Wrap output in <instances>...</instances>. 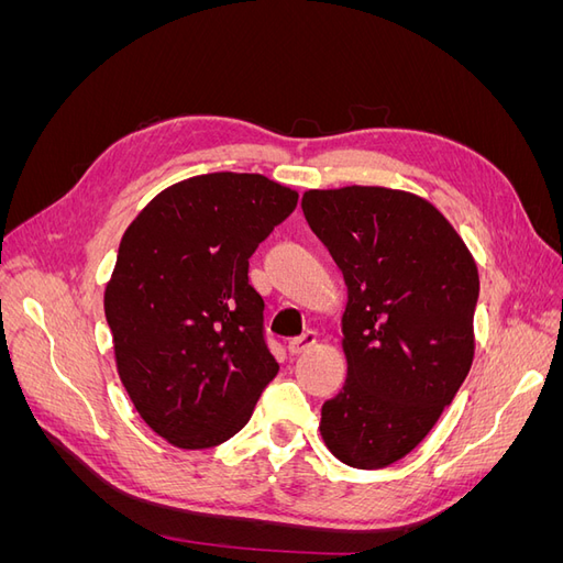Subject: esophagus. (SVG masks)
Wrapping results in <instances>:
<instances>
[{"mask_svg":"<svg viewBox=\"0 0 563 563\" xmlns=\"http://www.w3.org/2000/svg\"><path fill=\"white\" fill-rule=\"evenodd\" d=\"M314 345H317V331H305L302 335L288 340V352H291V354H302V352H308Z\"/></svg>","mask_w":563,"mask_h":563,"instance_id":"obj_1","label":"esophagus"}]
</instances>
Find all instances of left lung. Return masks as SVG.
Wrapping results in <instances>:
<instances>
[{
    "mask_svg": "<svg viewBox=\"0 0 563 563\" xmlns=\"http://www.w3.org/2000/svg\"><path fill=\"white\" fill-rule=\"evenodd\" d=\"M302 213L347 284V380L321 406V437L350 467L411 453L474 360L479 272L430 201L387 187L302 195Z\"/></svg>",
    "mask_w": 563,
    "mask_h": 563,
    "instance_id": "left-lung-1",
    "label": "left lung"
}]
</instances>
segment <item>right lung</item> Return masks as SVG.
I'll return each mask as SVG.
<instances>
[{
  "label": "right lung",
  "mask_w": 563,
  "mask_h": 563,
  "mask_svg": "<svg viewBox=\"0 0 563 563\" xmlns=\"http://www.w3.org/2000/svg\"><path fill=\"white\" fill-rule=\"evenodd\" d=\"M298 192L261 174L166 187L122 236L106 317L141 418L178 449L223 444L279 373L249 258Z\"/></svg>",
  "instance_id": "right-lung-1"
}]
</instances>
